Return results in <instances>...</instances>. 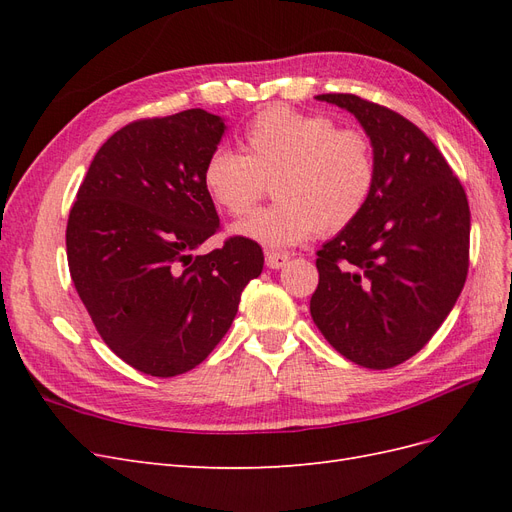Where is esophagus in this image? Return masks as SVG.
Listing matches in <instances>:
<instances>
[{"mask_svg":"<svg viewBox=\"0 0 512 512\" xmlns=\"http://www.w3.org/2000/svg\"><path fill=\"white\" fill-rule=\"evenodd\" d=\"M290 256L284 252H267V267L269 269H282L288 265Z\"/></svg>","mask_w":512,"mask_h":512,"instance_id":"esophagus-1","label":"esophagus"}]
</instances>
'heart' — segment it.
I'll return each mask as SVG.
<instances>
[{"label": "heart", "instance_id": "heart-1", "mask_svg": "<svg viewBox=\"0 0 512 512\" xmlns=\"http://www.w3.org/2000/svg\"><path fill=\"white\" fill-rule=\"evenodd\" d=\"M243 149L213 151L203 185L215 207L239 218L254 207L265 179L275 177L277 203L232 226V235L269 250L348 228L376 190L371 138L359 128H335L327 115L269 106L245 126Z\"/></svg>", "mask_w": 512, "mask_h": 512}]
</instances>
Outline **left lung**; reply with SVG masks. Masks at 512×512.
Returning a JSON list of instances; mask_svg holds the SVG:
<instances>
[{
  "label": "left lung",
  "instance_id": "1",
  "mask_svg": "<svg viewBox=\"0 0 512 512\" xmlns=\"http://www.w3.org/2000/svg\"><path fill=\"white\" fill-rule=\"evenodd\" d=\"M371 138L378 181L365 211L318 250L309 312L352 363L389 369L421 350L468 275L470 207L451 166L412 121L352 94H322Z\"/></svg>",
  "mask_w": 512,
  "mask_h": 512
}]
</instances>
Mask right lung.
<instances>
[{"label":"right lung","mask_w":512,"mask_h":512,"mask_svg":"<svg viewBox=\"0 0 512 512\" xmlns=\"http://www.w3.org/2000/svg\"><path fill=\"white\" fill-rule=\"evenodd\" d=\"M224 132L203 108L134 121L98 149L70 209L74 288L106 346L149 376L203 363L265 265L241 237L196 256L220 228L203 168Z\"/></svg>","instance_id":"add662e5"}]
</instances>
